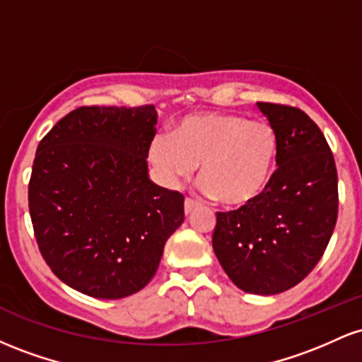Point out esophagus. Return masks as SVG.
I'll return each instance as SVG.
<instances>
[{
	"label": "esophagus",
	"instance_id": "1",
	"mask_svg": "<svg viewBox=\"0 0 362 362\" xmlns=\"http://www.w3.org/2000/svg\"><path fill=\"white\" fill-rule=\"evenodd\" d=\"M197 207V202L192 201V199H185V214L190 216Z\"/></svg>",
	"mask_w": 362,
	"mask_h": 362
}]
</instances>
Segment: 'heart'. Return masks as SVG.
<instances>
[{
    "mask_svg": "<svg viewBox=\"0 0 362 362\" xmlns=\"http://www.w3.org/2000/svg\"><path fill=\"white\" fill-rule=\"evenodd\" d=\"M277 153L279 138L269 120L204 112L182 119L170 138L153 139L149 161L168 187L180 185L201 165L202 192L226 207H243L269 187Z\"/></svg>",
    "mask_w": 362,
    "mask_h": 362,
    "instance_id": "heart-1",
    "label": "heart"
}]
</instances>
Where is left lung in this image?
<instances>
[{
  "instance_id": "obj_1",
  "label": "left lung",
  "mask_w": 362,
  "mask_h": 362,
  "mask_svg": "<svg viewBox=\"0 0 362 362\" xmlns=\"http://www.w3.org/2000/svg\"><path fill=\"white\" fill-rule=\"evenodd\" d=\"M257 105L277 131V168L255 202L216 214L213 248L236 288L271 296L294 288L322 259L337 223V168L305 112Z\"/></svg>"
}]
</instances>
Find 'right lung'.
I'll return each mask as SVG.
<instances>
[{
  "mask_svg": "<svg viewBox=\"0 0 362 362\" xmlns=\"http://www.w3.org/2000/svg\"><path fill=\"white\" fill-rule=\"evenodd\" d=\"M156 110L80 107L37 148L28 209L45 264L98 300L138 293L184 223V195L153 184L148 151Z\"/></svg>",
  "mask_w": 362,
  "mask_h": 362,
  "instance_id": "add662e5",
  "label": "right lung"
}]
</instances>
